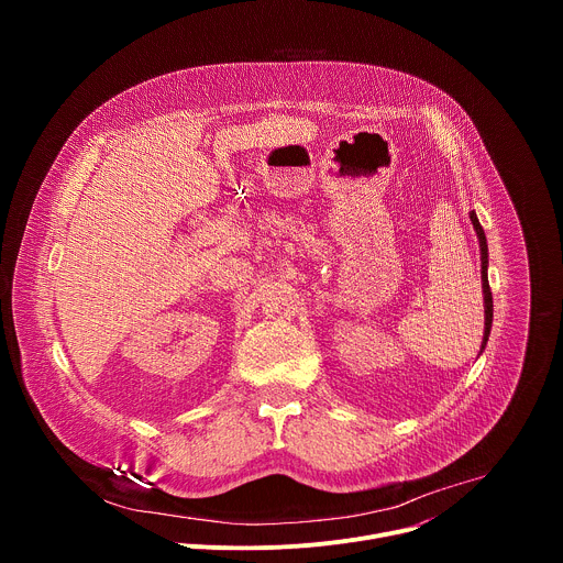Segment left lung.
<instances>
[{
  "label": "left lung",
  "mask_w": 563,
  "mask_h": 563,
  "mask_svg": "<svg viewBox=\"0 0 563 563\" xmlns=\"http://www.w3.org/2000/svg\"><path fill=\"white\" fill-rule=\"evenodd\" d=\"M470 222L478 238V252H481V287H484V341H481V352H484L488 345L490 330H493V291H490V283H488V240H486V231H484V227H481L474 211H470Z\"/></svg>",
  "instance_id": "left-lung-1"
}]
</instances>
